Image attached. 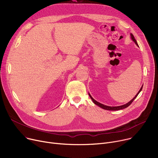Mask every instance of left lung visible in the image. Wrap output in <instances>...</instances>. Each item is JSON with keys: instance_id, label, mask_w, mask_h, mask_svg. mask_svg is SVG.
Segmentation results:
<instances>
[{"instance_id": "1", "label": "left lung", "mask_w": 158, "mask_h": 158, "mask_svg": "<svg viewBox=\"0 0 158 158\" xmlns=\"http://www.w3.org/2000/svg\"><path fill=\"white\" fill-rule=\"evenodd\" d=\"M130 35H131V39L133 40V41H134V43L136 44V45H137V46H139V45H138V44H137V42H136V40H135V37H134L133 35L132 34H130ZM142 87H143V86L141 87L140 89L139 90V91L138 92V93L136 94L135 97H134L131 100H130L128 103H126V104H124V105H123V106H117V107H110V106H105V105H103V104H102V103H100L98 102L97 101H96V100H94V99H93V98H92V97L90 95V94H89V93H88V94H89V96L90 97L91 99V100H92V101L93 102V103H94V104H95V105H97V106H99L100 107L102 108L103 109H105V110H121V109H125V108L128 107V106H130V105H131V103L133 102V101L136 98V97L138 96V94H139L140 93V92L142 91Z\"/></svg>"}]
</instances>
